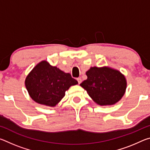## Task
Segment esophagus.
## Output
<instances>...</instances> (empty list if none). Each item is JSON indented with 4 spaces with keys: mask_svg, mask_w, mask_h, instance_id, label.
Returning <instances> with one entry per match:
<instances>
[{
    "mask_svg": "<svg viewBox=\"0 0 150 150\" xmlns=\"http://www.w3.org/2000/svg\"><path fill=\"white\" fill-rule=\"evenodd\" d=\"M77 81H78V83L79 84H80V83H81V82H82V79H81V78L79 77L77 79Z\"/></svg>",
    "mask_w": 150,
    "mask_h": 150,
    "instance_id": "34e87169",
    "label": "esophagus"
}]
</instances>
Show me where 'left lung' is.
<instances>
[{"label":"left lung","mask_w":150,"mask_h":150,"mask_svg":"<svg viewBox=\"0 0 150 150\" xmlns=\"http://www.w3.org/2000/svg\"><path fill=\"white\" fill-rule=\"evenodd\" d=\"M87 79L80 85L100 105H112L122 97L126 88L124 76L108 67H91L86 72Z\"/></svg>","instance_id":"8db88e82"}]
</instances>
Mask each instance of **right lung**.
<instances>
[{"mask_svg":"<svg viewBox=\"0 0 150 150\" xmlns=\"http://www.w3.org/2000/svg\"><path fill=\"white\" fill-rule=\"evenodd\" d=\"M78 82L70 73H65L45 61L38 63L25 81L30 96L41 105L54 106L65 96V91Z\"/></svg>","mask_w":150,"mask_h":150,"instance_id":"right-lung-1","label":"right lung"}]
</instances>
